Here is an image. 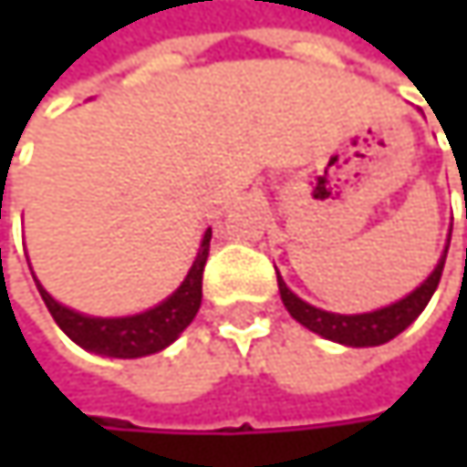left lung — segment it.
I'll return each mask as SVG.
<instances>
[{
    "mask_svg": "<svg viewBox=\"0 0 467 467\" xmlns=\"http://www.w3.org/2000/svg\"><path fill=\"white\" fill-rule=\"evenodd\" d=\"M449 240H451V234H449ZM449 240H446V248H443V254H441L435 270L427 275L424 284H420V286H417L411 295H406L403 300H398V303H392V306H387V308L370 311V314L346 317V314H329V311H322V308H314V306H308L306 300H300V297L284 284L281 275H278V292H281V300H284L286 311L292 314V319H297L300 325L308 327L311 332L322 335L327 340H335V343H343V346H381V343L398 337V335H400V332L424 311V306L430 303L432 292L438 289L441 273H443Z\"/></svg>",
    "mask_w": 467,
    "mask_h": 467,
    "instance_id": "left-lung-1",
    "label": "left lung"
}]
</instances>
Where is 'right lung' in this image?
Masks as SVG:
<instances>
[{
	"label": "right lung",
	"mask_w": 467,
	"mask_h": 467,
	"mask_svg": "<svg viewBox=\"0 0 467 467\" xmlns=\"http://www.w3.org/2000/svg\"><path fill=\"white\" fill-rule=\"evenodd\" d=\"M211 251V230L202 234L200 254L183 278V284L159 306L135 314V317H119V319H102V317H86L78 314L61 303H56L37 281L40 297L46 300L47 311L53 322L64 329L80 348L105 354V357H119V359H135V357H148L161 348H167L200 311L202 303V270L208 262Z\"/></svg>",
	"instance_id": "add662e5"
}]
</instances>
